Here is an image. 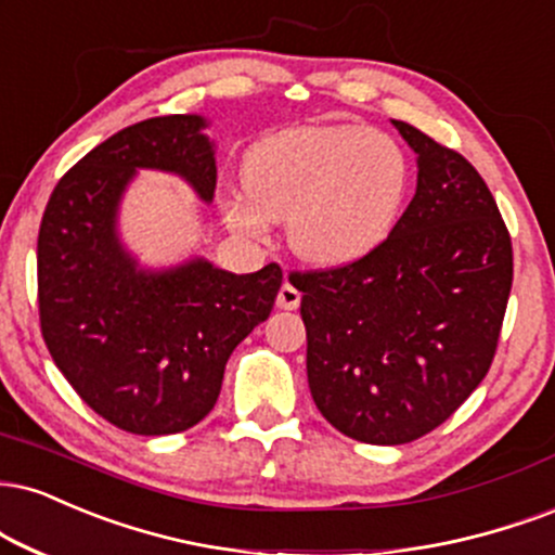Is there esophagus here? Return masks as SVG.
I'll return each mask as SVG.
<instances>
[{"mask_svg":"<svg viewBox=\"0 0 555 555\" xmlns=\"http://www.w3.org/2000/svg\"><path fill=\"white\" fill-rule=\"evenodd\" d=\"M299 299H302V295H299L297 286L284 282L282 289H279V295H276V307L279 310H297Z\"/></svg>","mask_w":555,"mask_h":555,"instance_id":"esophagus-1","label":"esophagus"}]
</instances>
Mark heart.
<instances>
[{
  "instance_id": "b5f03b06",
  "label": "heart",
  "mask_w": 555,
  "mask_h": 555,
  "mask_svg": "<svg viewBox=\"0 0 555 555\" xmlns=\"http://www.w3.org/2000/svg\"><path fill=\"white\" fill-rule=\"evenodd\" d=\"M243 185L248 197L222 198L237 235L266 240L271 222H289L292 250L336 269L392 235L411 193V159L372 126H302L258 139L245 152Z\"/></svg>"
}]
</instances>
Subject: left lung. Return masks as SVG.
<instances>
[{
  "mask_svg": "<svg viewBox=\"0 0 555 555\" xmlns=\"http://www.w3.org/2000/svg\"><path fill=\"white\" fill-rule=\"evenodd\" d=\"M418 155L411 204L370 256L295 271L307 383L325 422L366 444L444 424L486 377L512 289V237L460 152L392 121Z\"/></svg>",
  "mask_w": 555,
  "mask_h": 555,
  "instance_id": "1",
  "label": "left lung"
}]
</instances>
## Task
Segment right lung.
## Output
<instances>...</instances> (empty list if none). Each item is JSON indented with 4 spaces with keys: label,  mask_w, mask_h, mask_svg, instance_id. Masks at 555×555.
Instances as JSON below:
<instances>
[{
    "label": "right lung",
    "mask_w": 555,
    "mask_h": 555,
    "mask_svg": "<svg viewBox=\"0 0 555 555\" xmlns=\"http://www.w3.org/2000/svg\"><path fill=\"white\" fill-rule=\"evenodd\" d=\"M202 116L126 126L87 152L53 189L38 232L41 333L66 383L118 429L163 437L196 426L222 390L235 346L271 315L282 269H214L193 258L137 269L116 232L139 168L176 172L206 204L217 189Z\"/></svg>",
    "instance_id": "1"
}]
</instances>
